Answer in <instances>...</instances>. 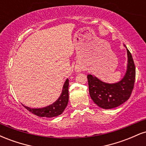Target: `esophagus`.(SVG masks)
Here are the masks:
<instances>
[{"label":"esophagus","instance_id":"34e87169","mask_svg":"<svg viewBox=\"0 0 146 146\" xmlns=\"http://www.w3.org/2000/svg\"><path fill=\"white\" fill-rule=\"evenodd\" d=\"M76 71H80V68H78V69H77Z\"/></svg>","mask_w":146,"mask_h":146}]
</instances>
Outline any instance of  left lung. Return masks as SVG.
Returning <instances> with one entry per match:
<instances>
[{
  "label": "left lung",
  "instance_id": "8db88e82",
  "mask_svg": "<svg viewBox=\"0 0 146 146\" xmlns=\"http://www.w3.org/2000/svg\"><path fill=\"white\" fill-rule=\"evenodd\" d=\"M126 48L128 64L125 75L118 82H104L93 75H88L90 96L100 108L111 109L126 102L131 95L135 80V66L130 52Z\"/></svg>",
  "mask_w": 146,
  "mask_h": 146
}]
</instances>
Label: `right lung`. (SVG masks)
<instances>
[{
    "mask_svg": "<svg viewBox=\"0 0 146 146\" xmlns=\"http://www.w3.org/2000/svg\"><path fill=\"white\" fill-rule=\"evenodd\" d=\"M68 84H69V80L68 79H66L64 84L62 91L59 98L51 105L40 108H31L29 107L25 106L24 105L23 106L29 112L38 117H53L58 116L63 113L68 104Z\"/></svg>",
    "mask_w": 146,
    "mask_h": 146,
    "instance_id": "1",
    "label": "right lung"
}]
</instances>
